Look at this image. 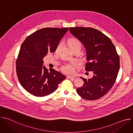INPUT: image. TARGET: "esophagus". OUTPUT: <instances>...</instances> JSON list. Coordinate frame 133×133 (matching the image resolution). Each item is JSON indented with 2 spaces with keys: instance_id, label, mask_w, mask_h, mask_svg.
<instances>
[{
  "instance_id": "esophagus-1",
  "label": "esophagus",
  "mask_w": 133,
  "mask_h": 133,
  "mask_svg": "<svg viewBox=\"0 0 133 133\" xmlns=\"http://www.w3.org/2000/svg\"><path fill=\"white\" fill-rule=\"evenodd\" d=\"M67 78L70 79L71 80H74V78H75V76H67Z\"/></svg>"
}]
</instances>
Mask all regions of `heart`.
Returning <instances> with one entry per match:
<instances>
[{
    "mask_svg": "<svg viewBox=\"0 0 133 133\" xmlns=\"http://www.w3.org/2000/svg\"><path fill=\"white\" fill-rule=\"evenodd\" d=\"M61 45V44H59L57 46V49ZM77 46H81V42L76 39H71L69 42V47L72 49L74 47H77ZM77 66V62L74 61L70 63H67L64 65H63L61 67V70L62 71L66 74H72L75 72V68Z\"/></svg>",
    "mask_w": 133,
    "mask_h": 133,
    "instance_id": "obj_1",
    "label": "heart"
}]
</instances>
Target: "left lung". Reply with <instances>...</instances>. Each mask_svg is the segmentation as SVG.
Segmentation results:
<instances>
[{"label": "left lung", "mask_w": 133, "mask_h": 133, "mask_svg": "<svg viewBox=\"0 0 133 133\" xmlns=\"http://www.w3.org/2000/svg\"><path fill=\"white\" fill-rule=\"evenodd\" d=\"M70 33L85 47L88 63L85 70L93 71V77L84 81L77 89L79 95L86 100L94 101L106 95L115 84L120 67L119 56L110 39L90 27H70Z\"/></svg>", "instance_id": "1"}]
</instances>
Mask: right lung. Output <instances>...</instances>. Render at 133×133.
I'll return each mask as SVG.
<instances>
[{
    "label": "right lung",
    "instance_id": "right-lung-1",
    "mask_svg": "<svg viewBox=\"0 0 133 133\" xmlns=\"http://www.w3.org/2000/svg\"><path fill=\"white\" fill-rule=\"evenodd\" d=\"M68 28H44L28 36L23 43L16 59V72L23 88L37 97L54 92L66 79L61 72L43 66L48 52L55 51Z\"/></svg>",
    "mask_w": 133,
    "mask_h": 133
}]
</instances>
